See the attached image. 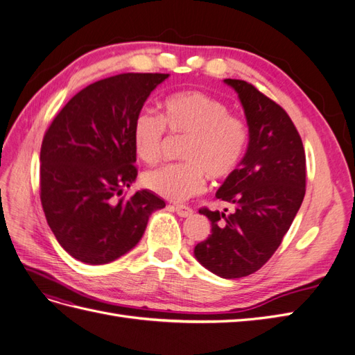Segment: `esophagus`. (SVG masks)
Wrapping results in <instances>:
<instances>
[{
    "label": "esophagus",
    "mask_w": 355,
    "mask_h": 355,
    "mask_svg": "<svg viewBox=\"0 0 355 355\" xmlns=\"http://www.w3.org/2000/svg\"><path fill=\"white\" fill-rule=\"evenodd\" d=\"M173 209L180 218H189V216H192V214H194V210H192L188 206H182V204H176V206H173Z\"/></svg>",
    "instance_id": "34e87169"
}]
</instances>
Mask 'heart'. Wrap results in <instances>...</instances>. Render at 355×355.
Instances as JSON below:
<instances>
[{
    "label": "heart",
    "mask_w": 355,
    "mask_h": 355,
    "mask_svg": "<svg viewBox=\"0 0 355 355\" xmlns=\"http://www.w3.org/2000/svg\"><path fill=\"white\" fill-rule=\"evenodd\" d=\"M164 127L173 135L188 139L182 148L184 163L149 170L144 184L157 196L182 201L197 194L206 176L220 180L234 173L249 146V127L234 115L218 98L187 90L167 96L161 103V118L153 111H139L132 125L135 154L146 164H154L161 155Z\"/></svg>",
    "instance_id": "obj_1"
}]
</instances>
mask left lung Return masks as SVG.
Returning a JSON list of instances; mask_svg holds the SVG:
<instances>
[{"label": "left lung", "mask_w": 355, "mask_h": 355, "mask_svg": "<svg viewBox=\"0 0 355 355\" xmlns=\"http://www.w3.org/2000/svg\"><path fill=\"white\" fill-rule=\"evenodd\" d=\"M239 94L249 125V146L216 197L228 213L201 209L211 234L194 249L196 259L222 278H241L262 268L282 244L305 197V151L287 112L252 84L223 80Z\"/></svg>", "instance_id": "obj_1"}]
</instances>
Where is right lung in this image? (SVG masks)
Instances as JSON below:
<instances>
[{"mask_svg": "<svg viewBox=\"0 0 355 355\" xmlns=\"http://www.w3.org/2000/svg\"><path fill=\"white\" fill-rule=\"evenodd\" d=\"M168 73H120L96 81L63 106L40 154L41 202L49 227L75 259L110 263L141 241L166 207L148 189L120 198L136 180L133 120Z\"/></svg>", "mask_w": 355, "mask_h": 355, "instance_id": "1", "label": "right lung"}]
</instances>
